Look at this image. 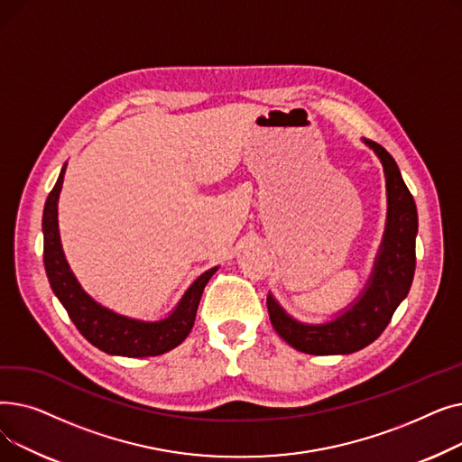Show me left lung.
<instances>
[{
	"label": "left lung",
	"mask_w": 462,
	"mask_h": 462,
	"mask_svg": "<svg viewBox=\"0 0 462 462\" xmlns=\"http://www.w3.org/2000/svg\"><path fill=\"white\" fill-rule=\"evenodd\" d=\"M383 166L387 215L382 244L373 272L359 296L322 324H305L281 307L270 294L268 312L275 331L284 341L305 354L337 356L369 346L390 324L395 309L408 296L416 272L418 209L402 181L395 159L380 143L363 138Z\"/></svg>",
	"instance_id": "8db88e82"
}]
</instances>
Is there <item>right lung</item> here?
I'll return each mask as SVG.
<instances>
[{"label": "right lung", "mask_w": 462, "mask_h": 462, "mask_svg": "<svg viewBox=\"0 0 462 462\" xmlns=\"http://www.w3.org/2000/svg\"><path fill=\"white\" fill-rule=\"evenodd\" d=\"M65 168L67 162L61 168L54 189L48 194L42 211L44 270L56 298L69 312L72 324L79 328V331L88 341L110 356L150 357L176 348L190 333L204 288L213 273L218 270V265L204 272L194 281L187 288V292L181 296L178 305L172 309V312L161 320L133 319L95 301L82 288L75 273L70 272V265L61 247L58 226V200L63 185Z\"/></svg>", "instance_id": "1"}]
</instances>
